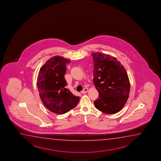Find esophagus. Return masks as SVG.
I'll return each instance as SVG.
<instances>
[{
  "label": "esophagus",
  "instance_id": "1",
  "mask_svg": "<svg viewBox=\"0 0 161 161\" xmlns=\"http://www.w3.org/2000/svg\"><path fill=\"white\" fill-rule=\"evenodd\" d=\"M88 90H89V89L87 88H85L82 91L81 93L82 94H85V93H86V92H88Z\"/></svg>",
  "mask_w": 161,
  "mask_h": 161
}]
</instances>
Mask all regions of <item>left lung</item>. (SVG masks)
Wrapping results in <instances>:
<instances>
[{"mask_svg": "<svg viewBox=\"0 0 161 161\" xmlns=\"http://www.w3.org/2000/svg\"><path fill=\"white\" fill-rule=\"evenodd\" d=\"M93 81L99 92L94 102L100 111L108 114L120 111L128 99L130 82L123 66L115 57L101 52L92 53Z\"/></svg>", "mask_w": 161, "mask_h": 161, "instance_id": "left-lung-1", "label": "left lung"}]
</instances>
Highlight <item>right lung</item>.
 <instances>
[{"instance_id":"obj_1","label":"right lung","mask_w":161,"mask_h":161,"mask_svg":"<svg viewBox=\"0 0 161 161\" xmlns=\"http://www.w3.org/2000/svg\"><path fill=\"white\" fill-rule=\"evenodd\" d=\"M69 62L64 57L54 56L42 66L38 75L40 98L47 109L56 114L67 113L79 102V97H76L66 87V64Z\"/></svg>"}]
</instances>
